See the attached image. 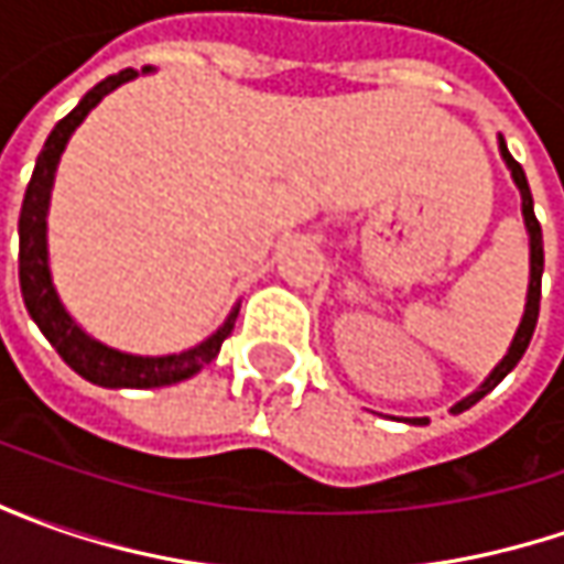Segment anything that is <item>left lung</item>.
I'll return each mask as SVG.
<instances>
[{"instance_id": "8db88e82", "label": "left lung", "mask_w": 564, "mask_h": 564, "mask_svg": "<svg viewBox=\"0 0 564 564\" xmlns=\"http://www.w3.org/2000/svg\"><path fill=\"white\" fill-rule=\"evenodd\" d=\"M499 153H502V160L509 165L511 178H514V185L521 191V213H524V226H528V235H531V282H528V304H524V316H521V326H518V333L511 338L509 345V355L496 364V370L489 373L484 382H480V389H474L467 399H462L455 408H452V414H462L467 411L470 404H477V401L484 399L487 392H492L502 379L509 377L511 370H514V364L524 358V351H528V345H531L533 329H536V316H540V282H543V231H540V223H536V216H533V197H531V187H528V175H524V169L521 163H514V156L509 153V147L506 141L499 138ZM408 423H426L423 417H414V421Z\"/></svg>"}]
</instances>
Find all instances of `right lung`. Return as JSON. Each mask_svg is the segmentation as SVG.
<instances>
[{
    "mask_svg": "<svg viewBox=\"0 0 564 564\" xmlns=\"http://www.w3.org/2000/svg\"><path fill=\"white\" fill-rule=\"evenodd\" d=\"M143 72H150V68H143ZM134 77H138L134 68H124L119 75L99 80L97 87L50 131V138L36 156V165H33L31 185L24 191L21 219H18V279H21L28 314L40 326V333L50 338L58 358L87 382H97L106 389H160V386H172V382H182V379L200 373L206 364L219 355L223 341L235 329V316H238V307H231L228 319L213 336L182 355L141 358V355H124L119 348H109L94 336H87L65 311V304L58 301L53 272H50V245H46V216H50L55 169H58L65 143L75 134L77 124L87 119V112L106 94H112L116 87H121L124 80H134Z\"/></svg>",
    "mask_w": 564,
    "mask_h": 564,
    "instance_id": "obj_1",
    "label": "right lung"
}]
</instances>
